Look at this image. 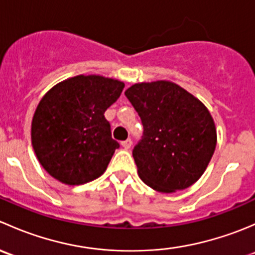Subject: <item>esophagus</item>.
I'll list each match as a JSON object with an SVG mask.
<instances>
[{
    "label": "esophagus",
    "instance_id": "1",
    "mask_svg": "<svg viewBox=\"0 0 255 255\" xmlns=\"http://www.w3.org/2000/svg\"><path fill=\"white\" fill-rule=\"evenodd\" d=\"M122 146L125 149H129L130 146H132V140L130 139H126V140H123L122 142Z\"/></svg>",
    "mask_w": 255,
    "mask_h": 255
}]
</instances>
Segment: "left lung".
I'll use <instances>...</instances> for the list:
<instances>
[{"label": "left lung", "mask_w": 255, "mask_h": 255, "mask_svg": "<svg viewBox=\"0 0 255 255\" xmlns=\"http://www.w3.org/2000/svg\"><path fill=\"white\" fill-rule=\"evenodd\" d=\"M125 95L143 123L133 149L138 175L159 192H175L201 177L212 158L217 132L207 107L166 80L138 82Z\"/></svg>", "instance_id": "left-lung-1"}]
</instances>
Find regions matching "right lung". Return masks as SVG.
Returning <instances> with one entry per match:
<instances>
[{"label":"right lung","instance_id":"right-lung-1","mask_svg":"<svg viewBox=\"0 0 255 255\" xmlns=\"http://www.w3.org/2000/svg\"><path fill=\"white\" fill-rule=\"evenodd\" d=\"M125 84L100 75H78L51 87L32 120V145L45 171L66 185H81L106 171L120 146L105 111Z\"/></svg>","mask_w":255,"mask_h":255}]
</instances>
